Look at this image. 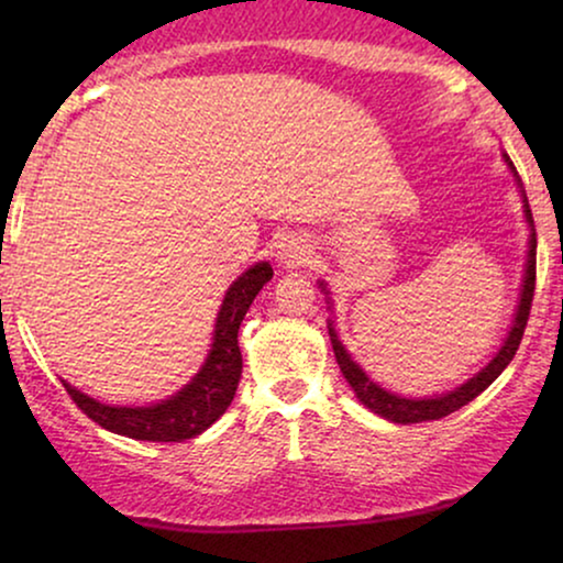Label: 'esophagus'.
Segmentation results:
<instances>
[{
	"instance_id": "1",
	"label": "esophagus",
	"mask_w": 563,
	"mask_h": 563,
	"mask_svg": "<svg viewBox=\"0 0 563 563\" xmlns=\"http://www.w3.org/2000/svg\"><path fill=\"white\" fill-rule=\"evenodd\" d=\"M307 256H310V245L302 243V241H287L279 251H276V261H279V264L287 266V268L302 266Z\"/></svg>"
}]
</instances>
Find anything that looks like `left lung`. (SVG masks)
Wrapping results in <instances>:
<instances>
[{
	"label": "left lung",
	"mask_w": 563,
	"mask_h": 563,
	"mask_svg": "<svg viewBox=\"0 0 563 563\" xmlns=\"http://www.w3.org/2000/svg\"><path fill=\"white\" fill-rule=\"evenodd\" d=\"M507 168H510L515 184H518V191H520V199H522V218H526L528 228H530V235H528V258H526V274H522V284H520V299H518V307H515V318H512V325L507 330V338L505 343L499 345V351L492 356V361L487 366H482L479 372H476L472 379H466L464 384H459L456 389L451 391H441V395H433V397H402V395H395V391L384 389L382 384H376L374 379H368V374L361 368L356 361L349 351H345V345L341 338H338V330L333 325V320H328V335H330V343H333V351H335V361L338 366H341V374L345 376V382L351 384L353 395L358 397V402L366 407V410H372L374 415H379V418L389 420V422H399V426H410V422H426V420H441L445 415L461 410V407L472 402L474 397H479L484 389L489 387L492 382L497 379L499 374L505 372L507 364H510L515 351H518V345L522 341V333H526V325H528V314H530V302H533V289H536V225H533V214H530V205H528V197H526V189H522L520 184V176L515 172L512 161L507 153H503ZM318 287L322 295H325V302L328 307H333V299H330V289L325 282H318Z\"/></svg>",
	"instance_id": "8db88e82"
}]
</instances>
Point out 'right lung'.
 <instances>
[{"label": "right lung", "instance_id": "1", "mask_svg": "<svg viewBox=\"0 0 563 563\" xmlns=\"http://www.w3.org/2000/svg\"><path fill=\"white\" fill-rule=\"evenodd\" d=\"M272 276V264L258 261L230 284L218 318H214L210 353H207L202 368L168 399L145 407H125L99 402V399L84 395L68 382H64L66 391L81 407V412H87L104 430L135 438V441L181 443L187 438L205 433L233 402L238 382H241L243 374L238 330H241V322L253 299Z\"/></svg>", "mask_w": 563, "mask_h": 563}]
</instances>
